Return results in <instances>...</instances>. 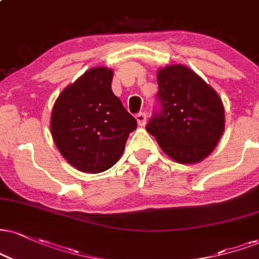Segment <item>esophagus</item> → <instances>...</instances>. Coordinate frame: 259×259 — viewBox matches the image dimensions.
<instances>
[{
  "label": "esophagus",
  "mask_w": 259,
  "mask_h": 259,
  "mask_svg": "<svg viewBox=\"0 0 259 259\" xmlns=\"http://www.w3.org/2000/svg\"><path fill=\"white\" fill-rule=\"evenodd\" d=\"M136 120H138V124L140 126H143L147 121V117H146V113L143 112H140V113L136 114Z\"/></svg>",
  "instance_id": "1"
}]
</instances>
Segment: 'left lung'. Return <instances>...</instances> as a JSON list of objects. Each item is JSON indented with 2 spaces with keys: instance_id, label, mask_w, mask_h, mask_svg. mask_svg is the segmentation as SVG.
I'll list each match as a JSON object with an SVG mask.
<instances>
[{
  "instance_id": "1",
  "label": "left lung",
  "mask_w": 259,
  "mask_h": 259,
  "mask_svg": "<svg viewBox=\"0 0 259 259\" xmlns=\"http://www.w3.org/2000/svg\"><path fill=\"white\" fill-rule=\"evenodd\" d=\"M157 80L160 111L154 112L146 130L177 163H199L213 151L224 132L222 100L183 65L160 68Z\"/></svg>"
}]
</instances>
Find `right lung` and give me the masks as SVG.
<instances>
[{
  "label": "right lung",
  "instance_id": "1",
  "mask_svg": "<svg viewBox=\"0 0 259 259\" xmlns=\"http://www.w3.org/2000/svg\"><path fill=\"white\" fill-rule=\"evenodd\" d=\"M112 78L110 68H90L62 90L53 107V140L62 157L83 172L113 166L138 126L112 92Z\"/></svg>",
  "mask_w": 259,
  "mask_h": 259
}]
</instances>
